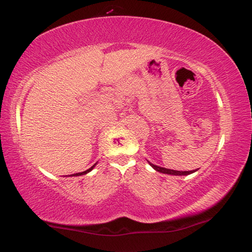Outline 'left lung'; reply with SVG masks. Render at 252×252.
<instances>
[{
    "label": "left lung",
    "instance_id": "left-lung-1",
    "mask_svg": "<svg viewBox=\"0 0 252 252\" xmlns=\"http://www.w3.org/2000/svg\"><path fill=\"white\" fill-rule=\"evenodd\" d=\"M148 163L150 164L151 167L156 170V171L161 172V173H164V174H171V176H188V174H191V173H193L195 171H198V169L191 170V171H178V170H171V169L159 167V165H156V164L151 163L150 161H148Z\"/></svg>",
    "mask_w": 252,
    "mask_h": 252
}]
</instances>
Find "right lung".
Instances as JSON below:
<instances>
[{"mask_svg":"<svg viewBox=\"0 0 252 252\" xmlns=\"http://www.w3.org/2000/svg\"><path fill=\"white\" fill-rule=\"evenodd\" d=\"M96 165V163L95 164H93L92 167L90 168V169H88V170H85V171H83V172H79V173H74V174H70L69 177H79V176H83V174H87V173H89L90 171H92L93 170V168H94Z\"/></svg>","mask_w":252,"mask_h":252,"instance_id":"add662e5","label":"right lung"}]
</instances>
